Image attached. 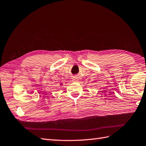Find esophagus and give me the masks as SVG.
<instances>
[{"label":"esophagus","instance_id":"1","mask_svg":"<svg viewBox=\"0 0 146 146\" xmlns=\"http://www.w3.org/2000/svg\"><path fill=\"white\" fill-rule=\"evenodd\" d=\"M73 80H74V81H78V77H76V76H74V77H73Z\"/></svg>","mask_w":146,"mask_h":146}]
</instances>
